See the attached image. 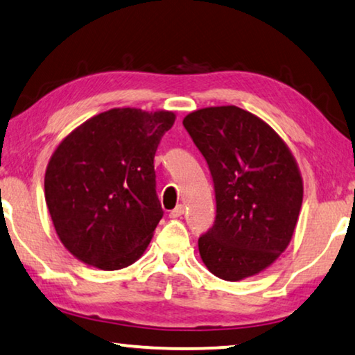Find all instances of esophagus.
<instances>
[{
    "mask_svg": "<svg viewBox=\"0 0 355 355\" xmlns=\"http://www.w3.org/2000/svg\"><path fill=\"white\" fill-rule=\"evenodd\" d=\"M182 214H184V205H178L176 208L170 212V217L171 219H178V217H181Z\"/></svg>",
    "mask_w": 355,
    "mask_h": 355,
    "instance_id": "esophagus-1",
    "label": "esophagus"
}]
</instances>
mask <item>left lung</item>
<instances>
[{
	"instance_id": "obj_1",
	"label": "left lung",
	"mask_w": 355,
	"mask_h": 355,
	"mask_svg": "<svg viewBox=\"0 0 355 355\" xmlns=\"http://www.w3.org/2000/svg\"><path fill=\"white\" fill-rule=\"evenodd\" d=\"M182 123L216 190V222L198 239L201 260L223 281L259 275L295 232L303 201L295 157L268 123L238 106L198 109Z\"/></svg>"
}]
</instances>
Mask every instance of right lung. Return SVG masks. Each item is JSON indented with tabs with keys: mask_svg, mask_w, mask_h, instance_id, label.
Instances as JSON below:
<instances>
[{
	"mask_svg": "<svg viewBox=\"0 0 355 355\" xmlns=\"http://www.w3.org/2000/svg\"><path fill=\"white\" fill-rule=\"evenodd\" d=\"M174 121L171 111L114 107L79 125L53 150L46 203L76 259L114 271L144 254L163 216L155 150Z\"/></svg>",
	"mask_w": 355,
	"mask_h": 355,
	"instance_id": "add662e5",
	"label": "right lung"
}]
</instances>
